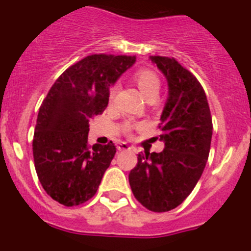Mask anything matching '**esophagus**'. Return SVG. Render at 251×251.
Wrapping results in <instances>:
<instances>
[{"label":"esophagus","instance_id":"esophagus-1","mask_svg":"<svg viewBox=\"0 0 251 251\" xmlns=\"http://www.w3.org/2000/svg\"><path fill=\"white\" fill-rule=\"evenodd\" d=\"M128 149H131V147L126 142H120L118 144V151H128Z\"/></svg>","mask_w":251,"mask_h":251}]
</instances>
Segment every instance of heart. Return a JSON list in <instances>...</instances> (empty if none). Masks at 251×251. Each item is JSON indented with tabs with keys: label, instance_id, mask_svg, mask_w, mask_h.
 Here are the masks:
<instances>
[{
	"label": "heart",
	"instance_id": "heart-1",
	"mask_svg": "<svg viewBox=\"0 0 251 251\" xmlns=\"http://www.w3.org/2000/svg\"><path fill=\"white\" fill-rule=\"evenodd\" d=\"M136 82L140 87L141 92L143 93L144 97L148 100L151 97H158L159 91H160V78H159L156 73L151 69H141L136 73ZM116 93V86H113L109 91V98L113 100ZM130 128V127H128Z\"/></svg>",
	"mask_w": 251,
	"mask_h": 251
}]
</instances>
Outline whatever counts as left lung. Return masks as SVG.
<instances>
[{
  "instance_id": "8db88e82",
  "label": "left lung",
  "mask_w": 251,
  "mask_h": 251,
  "mask_svg": "<svg viewBox=\"0 0 251 251\" xmlns=\"http://www.w3.org/2000/svg\"><path fill=\"white\" fill-rule=\"evenodd\" d=\"M168 81L169 95L160 116L165 148L138 154L128 175L131 189L151 211L164 212L182 204L203 174L212 136L206 95L196 76L176 59L149 57Z\"/></svg>"
}]
</instances>
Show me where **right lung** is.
I'll list each match as a JSON object with an SVG mask.
<instances>
[{
    "label": "right lung",
    "instance_id": "obj_1",
    "mask_svg": "<svg viewBox=\"0 0 251 251\" xmlns=\"http://www.w3.org/2000/svg\"><path fill=\"white\" fill-rule=\"evenodd\" d=\"M135 62V55H87L57 78L42 102L32 153L42 187L58 203L76 206L97 192L116 147L88 146L90 120L107 108L110 86Z\"/></svg>",
    "mask_w": 251,
    "mask_h": 251
}]
</instances>
